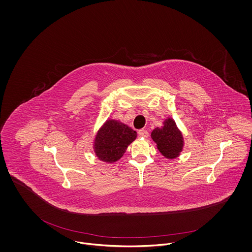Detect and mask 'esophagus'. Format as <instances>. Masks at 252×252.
I'll list each match as a JSON object with an SVG mask.
<instances>
[{"instance_id":"obj_1","label":"esophagus","mask_w":252,"mask_h":252,"mask_svg":"<svg viewBox=\"0 0 252 252\" xmlns=\"http://www.w3.org/2000/svg\"><path fill=\"white\" fill-rule=\"evenodd\" d=\"M138 135L142 138H147L148 137V132L145 129H141V130L138 131Z\"/></svg>"}]
</instances>
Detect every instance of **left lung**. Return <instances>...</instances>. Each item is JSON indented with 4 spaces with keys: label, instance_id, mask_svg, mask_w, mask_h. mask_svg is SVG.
<instances>
[{
    "label": "left lung",
    "instance_id": "8db88e82",
    "mask_svg": "<svg viewBox=\"0 0 252 252\" xmlns=\"http://www.w3.org/2000/svg\"><path fill=\"white\" fill-rule=\"evenodd\" d=\"M151 138L156 143L158 150L167 158H175L180 155L184 146L182 133L172 118H166L161 127L151 132Z\"/></svg>",
    "mask_w": 252,
    "mask_h": 252
}]
</instances>
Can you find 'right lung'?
Wrapping results in <instances>:
<instances>
[{"label":"right lung","instance_id":"right-lung-1","mask_svg":"<svg viewBox=\"0 0 252 252\" xmlns=\"http://www.w3.org/2000/svg\"><path fill=\"white\" fill-rule=\"evenodd\" d=\"M137 138V132L120 121L108 119L99 128L94 142L100 160L113 163L124 156L127 146Z\"/></svg>","mask_w":252,"mask_h":252}]
</instances>
